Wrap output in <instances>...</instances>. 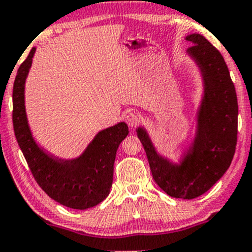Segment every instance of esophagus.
Segmentation results:
<instances>
[{
    "label": "esophagus",
    "instance_id": "1",
    "mask_svg": "<svg viewBox=\"0 0 252 252\" xmlns=\"http://www.w3.org/2000/svg\"><path fill=\"white\" fill-rule=\"evenodd\" d=\"M124 118H126V124H128L130 128H135V126H138L139 121H140V117H139V114L136 113L135 111H129L128 113L124 116Z\"/></svg>",
    "mask_w": 252,
    "mask_h": 252
}]
</instances>
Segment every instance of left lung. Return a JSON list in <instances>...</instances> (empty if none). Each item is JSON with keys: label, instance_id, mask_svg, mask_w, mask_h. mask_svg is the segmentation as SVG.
Returning a JSON list of instances; mask_svg holds the SVG:
<instances>
[{"label": "left lung", "instance_id": "left-lung-1", "mask_svg": "<svg viewBox=\"0 0 252 252\" xmlns=\"http://www.w3.org/2000/svg\"><path fill=\"white\" fill-rule=\"evenodd\" d=\"M187 55L199 68L202 96L191 142L178 162L157 151L144 126L136 128L152 177L167 195L191 200L213 187L232 163L238 134V100L224 58L202 35L189 34Z\"/></svg>", "mask_w": 252, "mask_h": 252}]
</instances>
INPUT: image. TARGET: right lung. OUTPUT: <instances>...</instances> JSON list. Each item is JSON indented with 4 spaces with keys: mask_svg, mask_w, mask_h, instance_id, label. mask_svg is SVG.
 Returning <instances> with one entry per match:
<instances>
[{
    "mask_svg": "<svg viewBox=\"0 0 252 252\" xmlns=\"http://www.w3.org/2000/svg\"><path fill=\"white\" fill-rule=\"evenodd\" d=\"M36 48L20 64L13 85L14 134L35 180L55 201L74 210H86L110 194L113 164L119 144L128 135L124 122L98 131L75 158H58L37 145L30 130L25 110V81Z\"/></svg>",
    "mask_w": 252,
    "mask_h": 252,
    "instance_id": "right-lung-1",
    "label": "right lung"
}]
</instances>
